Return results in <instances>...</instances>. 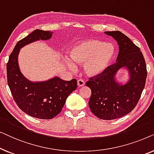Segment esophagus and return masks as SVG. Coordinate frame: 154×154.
I'll use <instances>...</instances> for the list:
<instances>
[{
  "instance_id": "1",
  "label": "esophagus",
  "mask_w": 154,
  "mask_h": 154,
  "mask_svg": "<svg viewBox=\"0 0 154 154\" xmlns=\"http://www.w3.org/2000/svg\"><path fill=\"white\" fill-rule=\"evenodd\" d=\"M77 84H78V86H79V87H82V86H83L84 85H85V82H84L83 80L79 79L77 81Z\"/></svg>"
}]
</instances>
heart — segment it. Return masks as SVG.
<instances>
[{
    "label": "heart",
    "instance_id": "heart-1",
    "mask_svg": "<svg viewBox=\"0 0 154 154\" xmlns=\"http://www.w3.org/2000/svg\"><path fill=\"white\" fill-rule=\"evenodd\" d=\"M114 54L115 48L111 43L90 40L73 48L69 53L71 62L67 60L66 62L71 69H74V64H84L85 73L94 75L106 70Z\"/></svg>",
    "mask_w": 154,
    "mask_h": 154
}]
</instances>
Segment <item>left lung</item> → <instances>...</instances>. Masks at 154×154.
Here are the masks:
<instances>
[{
    "instance_id": "obj_1",
    "label": "left lung",
    "mask_w": 154,
    "mask_h": 154,
    "mask_svg": "<svg viewBox=\"0 0 154 154\" xmlns=\"http://www.w3.org/2000/svg\"><path fill=\"white\" fill-rule=\"evenodd\" d=\"M119 45L117 62L102 73L89 78L86 85L91 90L89 106L92 113L102 120L124 116L137 106L146 83L147 70L140 48L119 31H105ZM122 67L129 69L131 80L127 84L118 85L114 75Z\"/></svg>"
}]
</instances>
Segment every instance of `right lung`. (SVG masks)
I'll return each instance as SVG.
<instances>
[{
    "label": "right lung",
    "instance_id": "right-lung-1",
    "mask_svg": "<svg viewBox=\"0 0 154 154\" xmlns=\"http://www.w3.org/2000/svg\"><path fill=\"white\" fill-rule=\"evenodd\" d=\"M52 32L35 29L16 44L7 63L8 84L14 102L30 116L52 119L61 112L69 94L76 89V79L65 81L55 77L41 83H31L21 73L17 57L20 48L38 40H48Z\"/></svg>",
    "mask_w": 154,
    "mask_h": 154
}]
</instances>
